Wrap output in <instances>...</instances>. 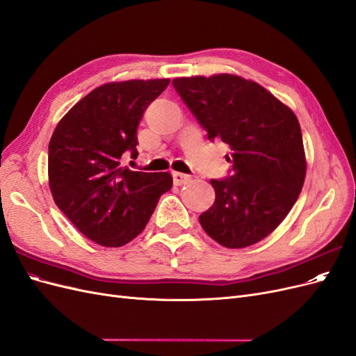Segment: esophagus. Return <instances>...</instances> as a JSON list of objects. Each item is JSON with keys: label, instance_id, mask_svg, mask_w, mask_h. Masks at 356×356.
<instances>
[{"label": "esophagus", "instance_id": "esophagus-1", "mask_svg": "<svg viewBox=\"0 0 356 356\" xmlns=\"http://www.w3.org/2000/svg\"><path fill=\"white\" fill-rule=\"evenodd\" d=\"M172 177H174V182L177 186H182V184H186V182L190 181V175L182 174V172H174Z\"/></svg>", "mask_w": 356, "mask_h": 356}]
</instances>
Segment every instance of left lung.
Wrapping results in <instances>:
<instances>
[{
	"mask_svg": "<svg viewBox=\"0 0 356 356\" xmlns=\"http://www.w3.org/2000/svg\"><path fill=\"white\" fill-rule=\"evenodd\" d=\"M181 99L208 132L232 149V175L211 179L215 202L200 225L225 248L251 246L270 234L294 207L305 184L300 123L285 104L239 75L172 80Z\"/></svg>",
	"mask_w": 356,
	"mask_h": 356,
	"instance_id": "8db88e82",
	"label": "left lung"
}]
</instances>
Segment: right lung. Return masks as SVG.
<instances>
[{
	"label": "right lung",
	"mask_w": 356,
	"mask_h": 356,
	"mask_svg": "<svg viewBox=\"0 0 356 356\" xmlns=\"http://www.w3.org/2000/svg\"><path fill=\"white\" fill-rule=\"evenodd\" d=\"M169 79L106 83L62 117L49 143V186L58 208L95 243L117 248L141 233L169 172H136L122 157L138 154L136 129Z\"/></svg>",
	"instance_id": "obj_1"
}]
</instances>
